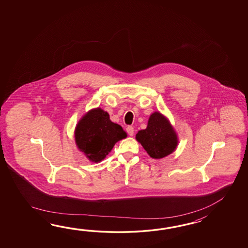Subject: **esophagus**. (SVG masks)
I'll return each instance as SVG.
<instances>
[{
	"label": "esophagus",
	"instance_id": "esophagus-1",
	"mask_svg": "<svg viewBox=\"0 0 248 248\" xmlns=\"http://www.w3.org/2000/svg\"><path fill=\"white\" fill-rule=\"evenodd\" d=\"M126 130V132H127V134H128L130 137H132V136L134 135V127H133V126H127Z\"/></svg>",
	"mask_w": 248,
	"mask_h": 248
}]
</instances>
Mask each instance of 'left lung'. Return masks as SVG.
I'll use <instances>...</instances> for the list:
<instances>
[{
    "mask_svg": "<svg viewBox=\"0 0 248 248\" xmlns=\"http://www.w3.org/2000/svg\"><path fill=\"white\" fill-rule=\"evenodd\" d=\"M136 139L151 158H165L174 153L178 145V137L169 119L159 111H154L148 120L147 127L139 130Z\"/></svg>",
    "mask_w": 248,
    "mask_h": 248,
    "instance_id": "8db88e82",
    "label": "left lung"
}]
</instances>
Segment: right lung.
I'll use <instances>...</instances> for the list:
<instances>
[{
    "label": "right lung",
    "instance_id": "add662e5",
    "mask_svg": "<svg viewBox=\"0 0 248 248\" xmlns=\"http://www.w3.org/2000/svg\"><path fill=\"white\" fill-rule=\"evenodd\" d=\"M126 137L122 126L111 122L109 113L99 107L85 113L74 130L77 148L95 163L101 162L115 143Z\"/></svg>",
    "mask_w": 248,
    "mask_h": 248
}]
</instances>
